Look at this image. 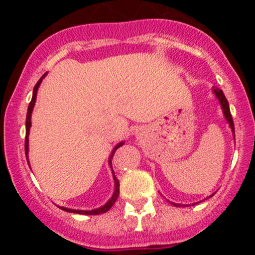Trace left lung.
<instances>
[{"instance_id": "1", "label": "left lung", "mask_w": 255, "mask_h": 255, "mask_svg": "<svg viewBox=\"0 0 255 255\" xmlns=\"http://www.w3.org/2000/svg\"><path fill=\"white\" fill-rule=\"evenodd\" d=\"M213 91H215L216 96H217V98L219 99V102H221V105H222V108H223V113H224V115H225V119H227V121L229 122V125H230L231 129H233L234 136H235V128H234L233 116H231V114H230L229 103H228L227 98H225V96H224L223 91L219 90V89H216V87H215V90H213ZM174 206H180V205H178V204H174Z\"/></svg>"}]
</instances>
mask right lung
<instances>
[{"mask_svg": "<svg viewBox=\"0 0 255 255\" xmlns=\"http://www.w3.org/2000/svg\"><path fill=\"white\" fill-rule=\"evenodd\" d=\"M44 77H45V74H44L43 77L40 78L39 80H38V83L36 84V86H34L33 96H32V99H31L30 104H28L27 115H26V137H25V153H26V158H27V152H28V131H30V127H31V114H32V110H33L34 102H36L38 87H39V85H40V83H42V80H43ZM122 145H124V142H120V144L116 146L115 148H114V151L111 152L110 158L114 157V154H115L116 150H118L120 146H122ZM119 194H120V182H119V180H116V178H115V193H114L113 197H111L110 200L108 201V203L105 204L104 206L99 207V209H97V210H92V211H79V210H71V209H66V207H60V209L63 210V211H67V212L80 213V215H101V213H105L107 211H109L111 207H113V205L115 204V201L118 200Z\"/></svg>", "mask_w": 255, "mask_h": 255, "instance_id": "1", "label": "right lung"}]
</instances>
